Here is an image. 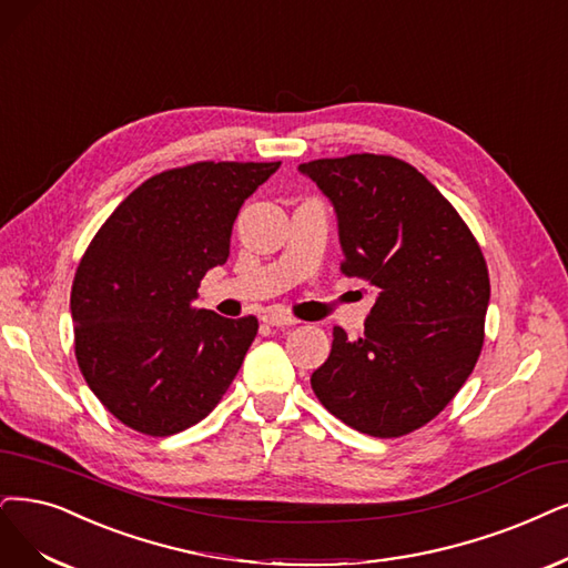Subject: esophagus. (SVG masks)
<instances>
[{
  "instance_id": "34e87169",
  "label": "esophagus",
  "mask_w": 568,
  "mask_h": 568,
  "mask_svg": "<svg viewBox=\"0 0 568 568\" xmlns=\"http://www.w3.org/2000/svg\"><path fill=\"white\" fill-rule=\"evenodd\" d=\"M262 321H264L266 325H271V327H290V325H297V323H300L295 316H290V313L276 311V308L266 311L264 316H262Z\"/></svg>"
}]
</instances>
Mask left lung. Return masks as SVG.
Listing matches in <instances>:
<instances>
[{
  "label": "left lung",
  "mask_w": 568,
  "mask_h": 568,
  "mask_svg": "<svg viewBox=\"0 0 568 568\" xmlns=\"http://www.w3.org/2000/svg\"><path fill=\"white\" fill-rule=\"evenodd\" d=\"M339 220L342 271L379 290L365 337L332 332L311 374L323 407L372 437H400L443 412L470 376L489 271L454 205L403 159L351 154L302 163Z\"/></svg>",
  "instance_id": "obj_1"
}]
</instances>
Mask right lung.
Listing matches in <instances>:
<instances>
[{"mask_svg": "<svg viewBox=\"0 0 568 568\" xmlns=\"http://www.w3.org/2000/svg\"><path fill=\"white\" fill-rule=\"evenodd\" d=\"M273 163L199 161L144 180L83 252L72 283L74 353L89 388L123 426L175 435L217 407L257 318L194 308L207 268Z\"/></svg>", "mask_w": 568, "mask_h": 568, "instance_id": "right-lung-1", "label": "right lung"}]
</instances>
